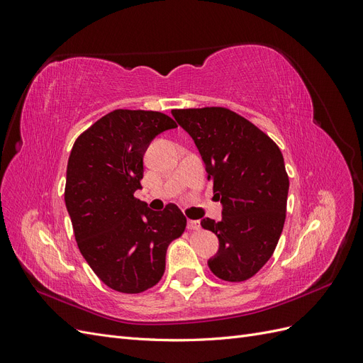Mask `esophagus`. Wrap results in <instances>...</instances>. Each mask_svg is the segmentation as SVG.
I'll list each match as a JSON object with an SVG mask.
<instances>
[{
    "label": "esophagus",
    "instance_id": "obj_1",
    "mask_svg": "<svg viewBox=\"0 0 363 363\" xmlns=\"http://www.w3.org/2000/svg\"><path fill=\"white\" fill-rule=\"evenodd\" d=\"M188 228L194 230V232H195V230H200V223L195 221V219H189V221H188Z\"/></svg>",
    "mask_w": 363,
    "mask_h": 363
}]
</instances>
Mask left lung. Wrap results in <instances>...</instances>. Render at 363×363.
I'll return each instance as SVG.
<instances>
[{
	"mask_svg": "<svg viewBox=\"0 0 363 363\" xmlns=\"http://www.w3.org/2000/svg\"><path fill=\"white\" fill-rule=\"evenodd\" d=\"M206 164L223 219H201L219 240L207 260L216 277L244 281L265 265L281 235L289 179L280 148L255 124L225 107L175 108Z\"/></svg>",
	"mask_w": 363,
	"mask_h": 363,
	"instance_id": "obj_1",
	"label": "left lung"
}]
</instances>
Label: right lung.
<instances>
[{
	"instance_id": "right-lung-1",
	"label": "right lung",
	"mask_w": 363,
	"mask_h": 363,
	"mask_svg": "<svg viewBox=\"0 0 363 363\" xmlns=\"http://www.w3.org/2000/svg\"><path fill=\"white\" fill-rule=\"evenodd\" d=\"M175 127L160 112L118 108L71 150L65 204L77 245L100 280L118 292L139 294L157 284L168 245L186 228L175 204L155 212L135 199L150 142Z\"/></svg>"
}]
</instances>
